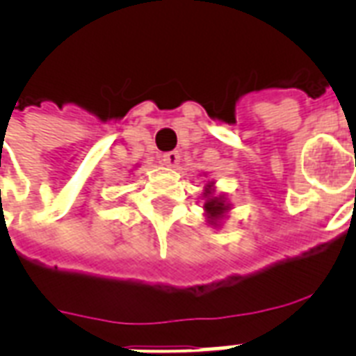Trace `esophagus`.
<instances>
[{"label":"esophagus","instance_id":"34e87169","mask_svg":"<svg viewBox=\"0 0 356 356\" xmlns=\"http://www.w3.org/2000/svg\"><path fill=\"white\" fill-rule=\"evenodd\" d=\"M162 161H164V164L170 168H175L181 162V155H179L177 151H170V153H164L162 155Z\"/></svg>","mask_w":356,"mask_h":356}]
</instances>
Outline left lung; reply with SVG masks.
<instances>
[{
    "mask_svg": "<svg viewBox=\"0 0 356 356\" xmlns=\"http://www.w3.org/2000/svg\"><path fill=\"white\" fill-rule=\"evenodd\" d=\"M201 195H203V209H205L207 222L211 223L212 227H220L222 220L231 211V203H229L225 195H216V192H214V181H209L205 184V190H203Z\"/></svg>",
    "mask_w": 356,
    "mask_h": 356,
    "instance_id": "obj_1",
    "label": "left lung"
}]
</instances>
